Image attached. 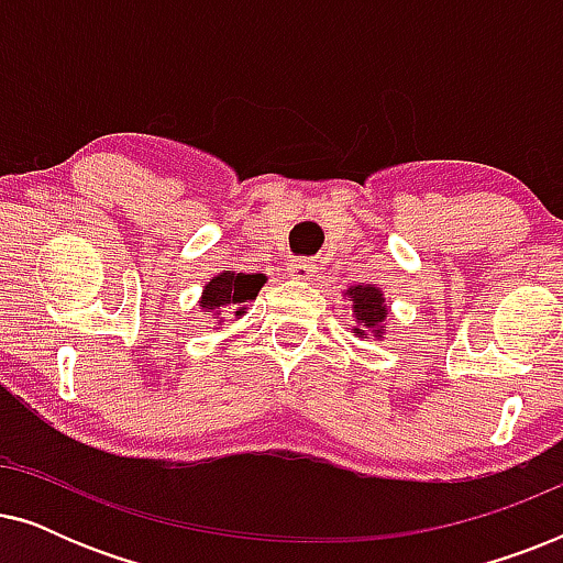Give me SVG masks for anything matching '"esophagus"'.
Instances as JSON below:
<instances>
[{
	"label": "esophagus",
	"mask_w": 563,
	"mask_h": 563,
	"mask_svg": "<svg viewBox=\"0 0 563 563\" xmlns=\"http://www.w3.org/2000/svg\"><path fill=\"white\" fill-rule=\"evenodd\" d=\"M314 272H318V266L307 258H291L287 266V276H291V279H299V282H310Z\"/></svg>",
	"instance_id": "1"
}]
</instances>
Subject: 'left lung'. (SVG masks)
<instances>
[{"label": "left lung", "mask_w": 563, "mask_h": 563, "mask_svg": "<svg viewBox=\"0 0 563 563\" xmlns=\"http://www.w3.org/2000/svg\"><path fill=\"white\" fill-rule=\"evenodd\" d=\"M343 297L351 302L353 320H356L351 333L356 338L382 341L387 335V318L391 312L387 299H384V291L376 284H353L343 291Z\"/></svg>", "instance_id": "left-lung-1"}]
</instances>
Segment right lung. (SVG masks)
Wrapping results in <instances>:
<instances>
[{"label": "right lung", "instance_id": "1", "mask_svg": "<svg viewBox=\"0 0 563 563\" xmlns=\"http://www.w3.org/2000/svg\"><path fill=\"white\" fill-rule=\"evenodd\" d=\"M266 284L264 274H238L220 272L212 276L199 295V312L212 314L218 325H225V314H235L238 320L249 312V302L258 297L261 287ZM218 330V328H214Z\"/></svg>", "mask_w": 563, "mask_h": 563}]
</instances>
